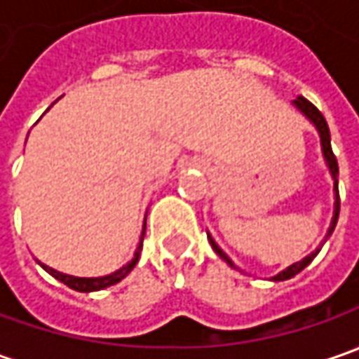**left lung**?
I'll list each match as a JSON object with an SVG mask.
<instances>
[{"label": "left lung", "instance_id": "left-lung-1", "mask_svg": "<svg viewBox=\"0 0 359 359\" xmlns=\"http://www.w3.org/2000/svg\"><path fill=\"white\" fill-rule=\"evenodd\" d=\"M292 105L296 107L297 111L304 116V118L308 119L310 121L311 126L318 130V135H320V144H322V156H324V161H325V165H327V172H330V175H332V180H334V217H332V222H330V228H327V233H325V238L322 243H325V240L332 236V231H334V228H336V224H338V215H339V194H338V161H336V156H334V151H332V142H330V128H327V123H325V118L322 116V111L316 107L313 104H310L306 97H297V100H294L292 102ZM208 240H210V243H212V248H214V252L228 266H231V268H236L238 269V266L229 259V255L215 243V240L208 233ZM322 250V245L316 250V252H311L310 255H306L304 259H299V262H296V264H292V266H287L285 269H282L280 273H276L271 280L273 282H283V280H290V278H294L296 273H299L302 269L306 268V266H310L311 264V259L318 255V252Z\"/></svg>", "mask_w": 359, "mask_h": 359}]
</instances>
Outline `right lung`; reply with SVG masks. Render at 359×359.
Wrapping results in <instances>:
<instances>
[{
    "label": "right lung",
    "instance_id": "add662e5",
    "mask_svg": "<svg viewBox=\"0 0 359 359\" xmlns=\"http://www.w3.org/2000/svg\"><path fill=\"white\" fill-rule=\"evenodd\" d=\"M53 105V104H51ZM49 105V107H51ZM48 107V109H49ZM144 236H145V219H144V228H142V236H140V243H137V248H135V254L131 257L130 262L126 264V266H121L119 269H116L114 273H107V276H100V278H77V276H69V273H63V271H57V269L49 268L46 264H41V262H37L41 268L48 271L49 276H53L55 280H60L62 283H65L67 287H72V290H76V292H83V294H90V292H97V290H105V287H109V285H114V283L121 282L128 273H130L131 269L135 268V264H137V259H140V254H142V245H144Z\"/></svg>",
    "mask_w": 359,
    "mask_h": 359
}]
</instances>
